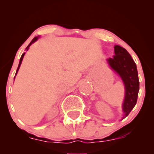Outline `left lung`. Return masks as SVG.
Listing matches in <instances>:
<instances>
[{
	"label": "left lung",
	"mask_w": 154,
	"mask_h": 154,
	"mask_svg": "<svg viewBox=\"0 0 154 154\" xmlns=\"http://www.w3.org/2000/svg\"><path fill=\"white\" fill-rule=\"evenodd\" d=\"M114 54L112 58L107 59V62L111 68L120 76L125 85L123 119L129 115L137 103L139 91L138 73L135 61L126 49L120 45H115Z\"/></svg>",
	"instance_id": "obj_1"
}]
</instances>
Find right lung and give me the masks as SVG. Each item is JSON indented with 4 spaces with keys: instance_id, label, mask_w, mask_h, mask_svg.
I'll list each match as a JSON object with an SVG mask.
<instances>
[{
    "instance_id": "right-lung-1",
    "label": "right lung",
    "mask_w": 154,
    "mask_h": 154,
    "mask_svg": "<svg viewBox=\"0 0 154 154\" xmlns=\"http://www.w3.org/2000/svg\"><path fill=\"white\" fill-rule=\"evenodd\" d=\"M38 38H39V37H35V38H34L32 39V41L30 42V43H29V45H28V46L26 48V51H27L28 49H29V46H30V45H32V44L33 43H35V41H37V40H38ZM24 54H25V53H24V54H23L22 55V56H21V58H20V61H19V66H18V68H17V72H16V75H15V76L17 75V72H18V71H19V67H20V66H21V63H22V59H23V58H24Z\"/></svg>"
}]
</instances>
